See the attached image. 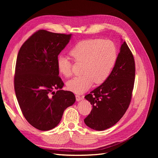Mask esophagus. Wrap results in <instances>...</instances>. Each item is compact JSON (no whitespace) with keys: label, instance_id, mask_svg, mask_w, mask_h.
<instances>
[{"label":"esophagus","instance_id":"1","mask_svg":"<svg viewBox=\"0 0 158 158\" xmlns=\"http://www.w3.org/2000/svg\"><path fill=\"white\" fill-rule=\"evenodd\" d=\"M76 101L78 102V101H80L81 99H82V97H81L80 95H76Z\"/></svg>","mask_w":158,"mask_h":158}]
</instances>
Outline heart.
Here are the masks:
<instances>
[{
  "instance_id": "obj_1",
  "label": "heart",
  "mask_w": 158,
  "mask_h": 158,
  "mask_svg": "<svg viewBox=\"0 0 158 158\" xmlns=\"http://www.w3.org/2000/svg\"><path fill=\"white\" fill-rule=\"evenodd\" d=\"M70 55L77 63H83L81 76L69 80L66 86L76 94H82L92 86L104 82L112 71L117 61V48L113 42L107 40L88 39L79 41L70 51ZM71 62L60 56L57 59L59 72L63 76H71Z\"/></svg>"
}]
</instances>
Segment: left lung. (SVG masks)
<instances>
[{
    "label": "left lung",
    "mask_w": 158,
    "mask_h": 158,
    "mask_svg": "<svg viewBox=\"0 0 158 158\" xmlns=\"http://www.w3.org/2000/svg\"><path fill=\"white\" fill-rule=\"evenodd\" d=\"M108 77L103 83L85 98L92 105L84 120L86 125L96 131H104L117 123L129 106L135 77L133 55L125 41Z\"/></svg>",
    "instance_id": "8db88e82"
}]
</instances>
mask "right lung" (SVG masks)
Wrapping results in <instances>:
<instances>
[{
  "label": "right lung",
  "mask_w": 158,
  "mask_h": 158,
  "mask_svg": "<svg viewBox=\"0 0 158 158\" xmlns=\"http://www.w3.org/2000/svg\"><path fill=\"white\" fill-rule=\"evenodd\" d=\"M71 38L72 34L40 30L25 41L17 56L16 97L24 117L40 131L56 127L64 111L76 102L72 92L61 89L64 83L57 66L58 55Z\"/></svg>",
  "instance_id": "obj_1"
}]
</instances>
